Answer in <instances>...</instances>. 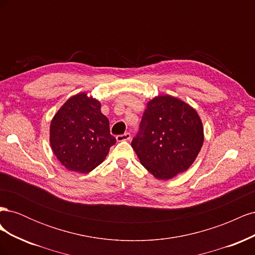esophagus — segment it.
Instances as JSON below:
<instances>
[{"instance_id":"34e87169","label":"esophagus","mask_w":255,"mask_h":255,"mask_svg":"<svg viewBox=\"0 0 255 255\" xmlns=\"http://www.w3.org/2000/svg\"><path fill=\"white\" fill-rule=\"evenodd\" d=\"M116 139H117V141L129 140L130 139V134L129 133H125V134H122V135H117V136H116Z\"/></svg>"}]
</instances>
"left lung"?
Returning a JSON list of instances; mask_svg holds the SVG:
<instances>
[{
  "label": "left lung",
  "mask_w": 255,
  "mask_h": 255,
  "mask_svg": "<svg viewBox=\"0 0 255 255\" xmlns=\"http://www.w3.org/2000/svg\"><path fill=\"white\" fill-rule=\"evenodd\" d=\"M203 140L202 121L196 110L167 95L146 104L132 148L146 170L156 179L168 180L192 165Z\"/></svg>",
  "instance_id": "1"
}]
</instances>
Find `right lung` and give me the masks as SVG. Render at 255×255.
<instances>
[{"instance_id": "1", "label": "right lung", "mask_w": 255, "mask_h": 255, "mask_svg": "<svg viewBox=\"0 0 255 255\" xmlns=\"http://www.w3.org/2000/svg\"><path fill=\"white\" fill-rule=\"evenodd\" d=\"M110 132L101 103L82 92L69 99L54 116L51 148L68 170L88 173L102 163L116 143Z\"/></svg>"}]
</instances>
